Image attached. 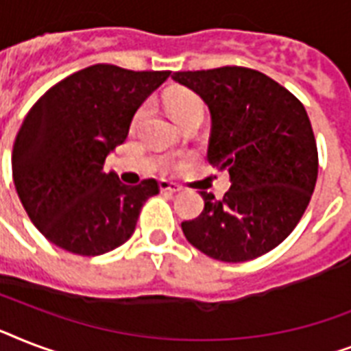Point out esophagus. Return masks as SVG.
I'll list each match as a JSON object with an SVG mask.
<instances>
[{
    "label": "esophagus",
    "instance_id": "34e87169",
    "mask_svg": "<svg viewBox=\"0 0 351 351\" xmlns=\"http://www.w3.org/2000/svg\"><path fill=\"white\" fill-rule=\"evenodd\" d=\"M182 187L178 184H173V182L167 180H160V191H167V193H178Z\"/></svg>",
    "mask_w": 351,
    "mask_h": 351
}]
</instances>
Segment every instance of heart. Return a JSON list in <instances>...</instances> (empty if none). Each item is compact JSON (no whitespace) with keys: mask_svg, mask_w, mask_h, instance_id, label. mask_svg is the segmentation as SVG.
Here are the masks:
<instances>
[{"mask_svg":"<svg viewBox=\"0 0 351 351\" xmlns=\"http://www.w3.org/2000/svg\"><path fill=\"white\" fill-rule=\"evenodd\" d=\"M164 104L178 125L184 123L186 120H189V118L204 117V101L195 93L187 89H175L165 93ZM143 112H145V109H140L138 117H142Z\"/></svg>","mask_w":351,"mask_h":351,"instance_id":"heart-1","label":"heart"}]
</instances>
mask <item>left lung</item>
I'll return each mask as SVG.
<instances>
[{"mask_svg": "<svg viewBox=\"0 0 351 351\" xmlns=\"http://www.w3.org/2000/svg\"><path fill=\"white\" fill-rule=\"evenodd\" d=\"M173 80L209 107L208 160L231 178L222 198L200 191L204 211L182 222L186 239L222 262L271 251L299 224L315 189L319 154L304 106L255 69L186 71Z\"/></svg>", "mask_w": 351, "mask_h": 351, "instance_id": "obj_1", "label": "left lung"}]
</instances>
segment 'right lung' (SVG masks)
I'll use <instances>...</instances> for the list:
<instances>
[{
  "instance_id": "add662e5",
  "label": "right lung",
  "mask_w": 351,
  "mask_h": 351,
  "mask_svg": "<svg viewBox=\"0 0 351 351\" xmlns=\"http://www.w3.org/2000/svg\"><path fill=\"white\" fill-rule=\"evenodd\" d=\"M169 74L98 63L58 82L32 106L16 134L12 178L29 219L52 244L96 256L131 239L158 182L127 186L104 164Z\"/></svg>"
}]
</instances>
